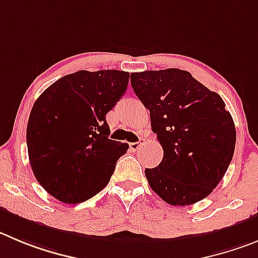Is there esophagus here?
<instances>
[{
	"label": "esophagus",
	"mask_w": 258,
	"mask_h": 258,
	"mask_svg": "<svg viewBox=\"0 0 258 258\" xmlns=\"http://www.w3.org/2000/svg\"><path fill=\"white\" fill-rule=\"evenodd\" d=\"M144 144H145V140H144V139H140V140L137 141V143L130 144V148H131L134 151H137V150H140V149L143 148Z\"/></svg>",
	"instance_id": "34e87169"
}]
</instances>
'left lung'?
<instances>
[{
  "mask_svg": "<svg viewBox=\"0 0 258 258\" xmlns=\"http://www.w3.org/2000/svg\"><path fill=\"white\" fill-rule=\"evenodd\" d=\"M131 85L164 151L158 167L145 169L151 189L173 206L208 197L232 162L237 137L221 96L178 69L134 72Z\"/></svg>",
  "mask_w": 258,
  "mask_h": 258,
  "instance_id": "obj_1",
  "label": "left lung"
}]
</instances>
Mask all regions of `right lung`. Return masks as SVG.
Returning <instances> with one entry per match:
<instances>
[{
	"label": "right lung",
	"instance_id": "1",
	"mask_svg": "<svg viewBox=\"0 0 258 258\" xmlns=\"http://www.w3.org/2000/svg\"><path fill=\"white\" fill-rule=\"evenodd\" d=\"M130 74L81 71L53 83L35 100L26 128L29 162L40 186L64 204L95 196L128 144L109 139L105 115L126 91Z\"/></svg>",
	"mask_w": 258,
	"mask_h": 258
}]
</instances>
